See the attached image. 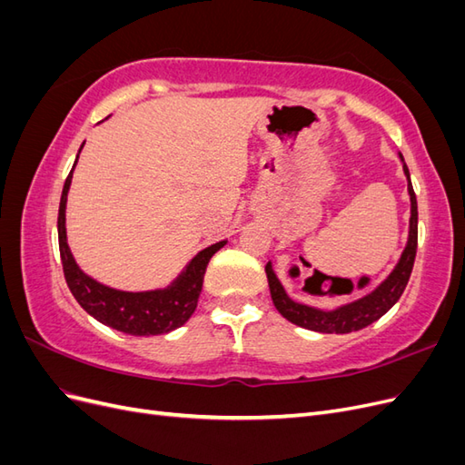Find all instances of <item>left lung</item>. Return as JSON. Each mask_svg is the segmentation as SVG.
<instances>
[{"mask_svg":"<svg viewBox=\"0 0 465 465\" xmlns=\"http://www.w3.org/2000/svg\"><path fill=\"white\" fill-rule=\"evenodd\" d=\"M403 171L407 180H410V168L403 164ZM407 190H410V198H411L410 241H407V246L396 265V270L390 273V277L382 285L376 287L371 294H367V297L337 308V311L326 312V311H318V308L294 302L292 299H289L285 289L281 287L277 275L272 270V263L267 262L265 265L267 283H270L272 301L279 311V314L287 318L289 322L297 323L301 328L322 331V333H351V331L367 328L378 318H382L403 294L407 281L411 277L415 254H417V198L411 186V180L410 184H407Z\"/></svg>","mask_w":465,"mask_h":465,"instance_id":"obj_1","label":"left lung"}]
</instances>
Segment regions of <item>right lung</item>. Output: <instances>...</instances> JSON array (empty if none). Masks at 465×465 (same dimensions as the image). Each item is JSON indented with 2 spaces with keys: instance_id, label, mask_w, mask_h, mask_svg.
Here are the masks:
<instances>
[{
  "instance_id": "1",
  "label": "right lung",
  "mask_w": 465,
  "mask_h": 465,
  "mask_svg": "<svg viewBox=\"0 0 465 465\" xmlns=\"http://www.w3.org/2000/svg\"><path fill=\"white\" fill-rule=\"evenodd\" d=\"M72 174L74 168L65 178L60 200L58 242L65 283L75 301L85 308V312H89L98 322H103L104 326L130 335L168 333L180 328L182 323H186L193 314L195 306H198L207 263L217 250L227 244V241H221L202 250L188 263L186 272L168 289L149 292H124L104 287L79 270L65 241V202L69 184H72Z\"/></svg>"
}]
</instances>
